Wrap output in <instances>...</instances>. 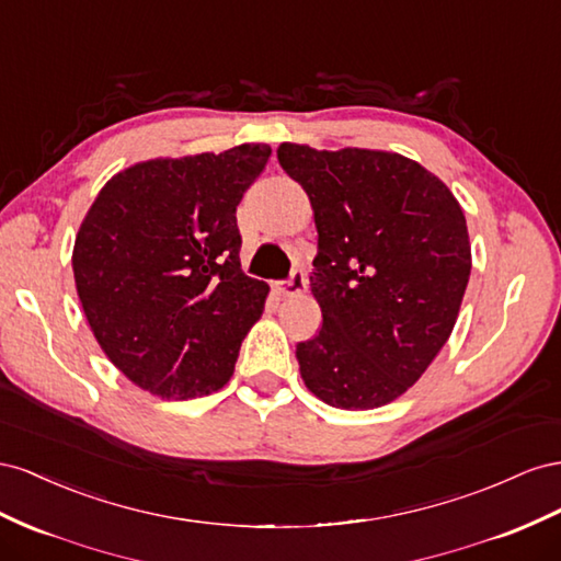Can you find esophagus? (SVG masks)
<instances>
[{"instance_id": "esophagus-1", "label": "esophagus", "mask_w": 561, "mask_h": 561, "mask_svg": "<svg viewBox=\"0 0 561 561\" xmlns=\"http://www.w3.org/2000/svg\"><path fill=\"white\" fill-rule=\"evenodd\" d=\"M306 286H308V279H306V275H302V270H294L289 282L282 286L279 294L282 296H300L302 291H306Z\"/></svg>"}]
</instances>
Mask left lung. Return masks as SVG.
<instances>
[{
	"instance_id": "1",
	"label": "left lung",
	"mask_w": 561,
	"mask_h": 561,
	"mask_svg": "<svg viewBox=\"0 0 561 561\" xmlns=\"http://www.w3.org/2000/svg\"><path fill=\"white\" fill-rule=\"evenodd\" d=\"M277 159L306 190L317 228L310 291L322 329L296 345L300 378L329 407H386L454 331L472 270L466 216L404 154L282 142Z\"/></svg>"
}]
</instances>
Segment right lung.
I'll return each mask as SVG.
<instances>
[{
    "label": "right lung",
    "instance_id": "add662e5",
    "mask_svg": "<svg viewBox=\"0 0 561 561\" xmlns=\"http://www.w3.org/2000/svg\"><path fill=\"white\" fill-rule=\"evenodd\" d=\"M272 150L157 157L115 173L75 237L79 302L105 357L140 390L218 392L270 286L239 263L237 204Z\"/></svg>",
    "mask_w": 561,
    "mask_h": 561
}]
</instances>
